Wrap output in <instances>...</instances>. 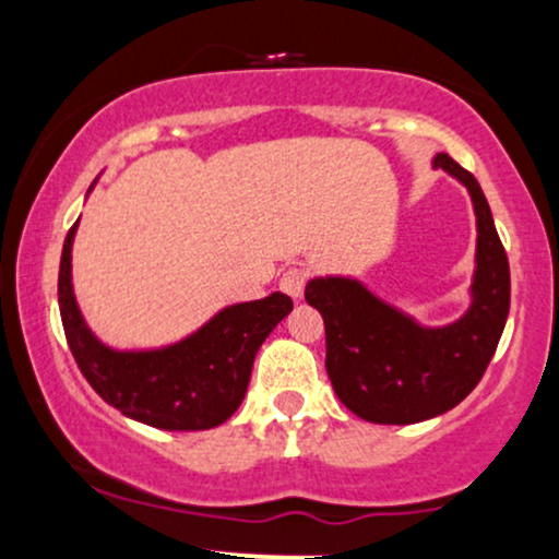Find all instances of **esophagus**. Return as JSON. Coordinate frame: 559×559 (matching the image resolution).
<instances>
[{
    "label": "esophagus",
    "mask_w": 559,
    "mask_h": 559,
    "mask_svg": "<svg viewBox=\"0 0 559 559\" xmlns=\"http://www.w3.org/2000/svg\"><path fill=\"white\" fill-rule=\"evenodd\" d=\"M305 284H307V271L305 267H288L281 275V288L288 294L292 299H301V294H305Z\"/></svg>",
    "instance_id": "obj_1"
}]
</instances>
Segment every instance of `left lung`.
Listing matches in <instances>:
<instances>
[{
	"label": "left lung",
	"mask_w": 559,
	"mask_h": 559,
	"mask_svg": "<svg viewBox=\"0 0 559 559\" xmlns=\"http://www.w3.org/2000/svg\"><path fill=\"white\" fill-rule=\"evenodd\" d=\"M433 168L467 186L478 217L473 305L457 323L420 329L349 278H316L307 305L325 323V370L338 400L357 418L407 426L447 413L478 386L510 312V265L484 191L449 155Z\"/></svg>",
	"instance_id": "8db88e82"
}]
</instances>
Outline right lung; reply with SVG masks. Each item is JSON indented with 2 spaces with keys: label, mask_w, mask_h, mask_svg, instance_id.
Masks as SVG:
<instances>
[{
  "label": "right lung",
  "mask_w": 559,
  "mask_h": 559,
  "mask_svg": "<svg viewBox=\"0 0 559 559\" xmlns=\"http://www.w3.org/2000/svg\"><path fill=\"white\" fill-rule=\"evenodd\" d=\"M79 223L62 243V329L83 378L128 418L165 431H204L226 423L247 394L252 362L267 333L292 312V297H271L226 307L183 342L155 352H115L96 342L83 323L70 284V247Z\"/></svg>",
  "instance_id": "right-lung-1"
}]
</instances>
